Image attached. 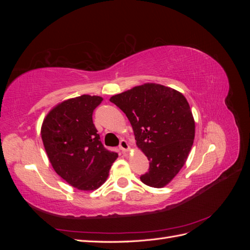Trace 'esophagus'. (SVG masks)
I'll list each match as a JSON object with an SVG mask.
<instances>
[{
	"mask_svg": "<svg viewBox=\"0 0 250 250\" xmlns=\"http://www.w3.org/2000/svg\"><path fill=\"white\" fill-rule=\"evenodd\" d=\"M119 148L121 149V151H122V152H127V151L130 149L129 144H128L127 141H125V140H121V141H120Z\"/></svg>",
	"mask_w": 250,
	"mask_h": 250,
	"instance_id": "1",
	"label": "esophagus"
}]
</instances>
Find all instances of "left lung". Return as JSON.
Masks as SVG:
<instances>
[{
    "instance_id": "left-lung-1",
    "label": "left lung",
    "mask_w": 250,
    "mask_h": 250,
    "mask_svg": "<svg viewBox=\"0 0 250 250\" xmlns=\"http://www.w3.org/2000/svg\"><path fill=\"white\" fill-rule=\"evenodd\" d=\"M129 120L138 147L148 157L149 170L140 178L163 188L184 167L193 146L195 122L183 94L146 83L110 98Z\"/></svg>"
}]
</instances>
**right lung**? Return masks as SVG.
<instances>
[{
	"mask_svg": "<svg viewBox=\"0 0 250 250\" xmlns=\"http://www.w3.org/2000/svg\"><path fill=\"white\" fill-rule=\"evenodd\" d=\"M99 96L82 95L58 104L43 120L42 139L58 175L82 191L96 190L108 177L118 153L103 146L93 123Z\"/></svg>",
	"mask_w": 250,
	"mask_h": 250,
	"instance_id": "right-lung-1",
	"label": "right lung"
}]
</instances>
